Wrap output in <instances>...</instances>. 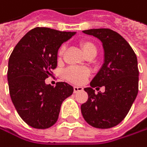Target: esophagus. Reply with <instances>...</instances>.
<instances>
[{
  "label": "esophagus",
  "mask_w": 147,
  "mask_h": 147,
  "mask_svg": "<svg viewBox=\"0 0 147 147\" xmlns=\"http://www.w3.org/2000/svg\"><path fill=\"white\" fill-rule=\"evenodd\" d=\"M73 89H74V93H78V92L83 90V88L82 87H78V86H75Z\"/></svg>",
  "instance_id": "esophagus-1"
}]
</instances>
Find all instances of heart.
I'll return each mask as SVG.
<instances>
[{
	"mask_svg": "<svg viewBox=\"0 0 147 147\" xmlns=\"http://www.w3.org/2000/svg\"><path fill=\"white\" fill-rule=\"evenodd\" d=\"M79 45H80L84 54L86 57H88L90 55H95V56L96 55L97 48H96V45L92 41L88 40V39H84V40L80 41ZM63 52H64V47L62 46L59 48V50L57 51L58 59H61L63 57ZM63 76L67 81H69L72 84H81L84 83V81L88 78L89 72L84 69L70 67V68H68L67 69H65V71L63 73Z\"/></svg>",
	"mask_w": 147,
	"mask_h": 147,
	"instance_id": "heart-1",
	"label": "heart"
}]
</instances>
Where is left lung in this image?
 <instances>
[{
	"instance_id": "left-lung-1",
	"label": "left lung",
	"mask_w": 147,
	"mask_h": 147,
	"mask_svg": "<svg viewBox=\"0 0 147 147\" xmlns=\"http://www.w3.org/2000/svg\"><path fill=\"white\" fill-rule=\"evenodd\" d=\"M102 42L104 63L89 88L88 101L81 105L84 120L96 128H110L121 123L129 112L139 91L136 54L127 41L109 28L83 31ZM104 86L103 93L94 92ZM98 88H97V87Z\"/></svg>"
}]
</instances>
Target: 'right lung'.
<instances>
[{"mask_svg":"<svg viewBox=\"0 0 147 147\" xmlns=\"http://www.w3.org/2000/svg\"><path fill=\"white\" fill-rule=\"evenodd\" d=\"M75 32L35 27L16 45L10 55L7 81L11 100L20 118L30 127L45 129L57 119L63 102L72 95L65 82L45 84L57 64V51Z\"/></svg>","mask_w":147,"mask_h":147,"instance_id":"obj_1","label":"right lung"}]
</instances>
